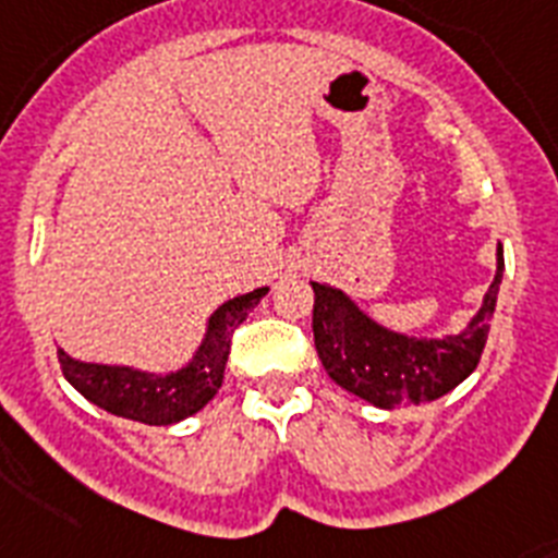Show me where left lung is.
I'll return each instance as SVG.
<instances>
[{
    "label": "left lung",
    "mask_w": 558,
    "mask_h": 558,
    "mask_svg": "<svg viewBox=\"0 0 558 558\" xmlns=\"http://www.w3.org/2000/svg\"><path fill=\"white\" fill-rule=\"evenodd\" d=\"M505 256L496 251V276L468 328L441 339H416L373 322L344 290L313 284V342L339 388L396 411L434 402L476 371L496 311Z\"/></svg>",
    "instance_id": "left-lung-1"
}]
</instances>
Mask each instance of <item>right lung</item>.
Here are the masks:
<instances>
[{
    "mask_svg": "<svg viewBox=\"0 0 558 558\" xmlns=\"http://www.w3.org/2000/svg\"><path fill=\"white\" fill-rule=\"evenodd\" d=\"M268 288L228 299L207 319L202 344L185 367L170 373H147L124 365H96L68 356L59 348V365L64 379L96 408L113 416L133 418L142 425H177L182 418L199 413L216 390L222 388L228 365L230 336L247 319V313L259 305Z\"/></svg>",
    "mask_w": 558,
    "mask_h": 558,
    "instance_id": "right-lung-1",
    "label": "right lung"
}]
</instances>
